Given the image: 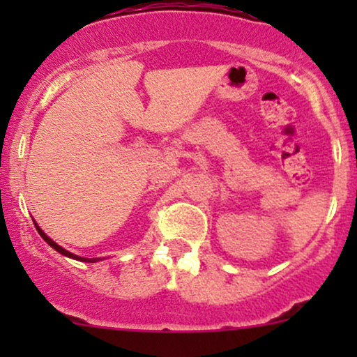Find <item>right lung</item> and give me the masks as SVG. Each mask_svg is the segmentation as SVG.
I'll return each instance as SVG.
<instances>
[{"mask_svg": "<svg viewBox=\"0 0 357 357\" xmlns=\"http://www.w3.org/2000/svg\"><path fill=\"white\" fill-rule=\"evenodd\" d=\"M35 227H36V230H38V233H40V235H42V238H43L45 241H47V243H48V245H50V247H52V248H55V250H56V252H59V253H61V255H65V257H68V258H73V260H80V261H89V264H96V261H99V258H84V257H79V255H75V253L68 252V250L61 248V247H60V245H56V243H55V241H53L52 238H48V236H47V235H45V233H43V230H42V228H40V227H38V225H36V223H35Z\"/></svg>", "mask_w": 357, "mask_h": 357, "instance_id": "right-lung-1", "label": "right lung"}]
</instances>
